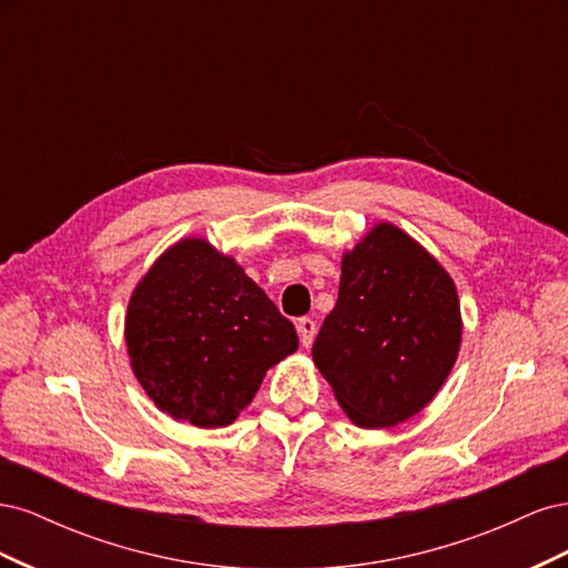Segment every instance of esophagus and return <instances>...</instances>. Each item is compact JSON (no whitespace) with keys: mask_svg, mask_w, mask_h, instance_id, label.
<instances>
[{"mask_svg":"<svg viewBox=\"0 0 568 568\" xmlns=\"http://www.w3.org/2000/svg\"><path fill=\"white\" fill-rule=\"evenodd\" d=\"M296 329H298V336H301V346H303V348H311L313 341H315V332H317L315 320L301 317V320L296 322Z\"/></svg>","mask_w":568,"mask_h":568,"instance_id":"1","label":"esophagus"}]
</instances>
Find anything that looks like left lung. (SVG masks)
Here are the masks:
<instances>
[{
	"label": "left lung",
	"instance_id": "1",
	"mask_svg": "<svg viewBox=\"0 0 568 568\" xmlns=\"http://www.w3.org/2000/svg\"><path fill=\"white\" fill-rule=\"evenodd\" d=\"M459 298L450 274L403 230L382 222L343 255L338 301L313 359L363 428L415 417L457 359Z\"/></svg>",
	"mask_w": 568,
	"mask_h": 568
}]
</instances>
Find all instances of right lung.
I'll list each match as a JSON object with an SVG mask.
<instances>
[{
    "label": "right lung",
    "instance_id": "right-lung-1",
    "mask_svg": "<svg viewBox=\"0 0 568 568\" xmlns=\"http://www.w3.org/2000/svg\"><path fill=\"white\" fill-rule=\"evenodd\" d=\"M125 341L134 376L170 417L227 426L298 336L265 291L203 239L168 248L136 284Z\"/></svg>",
    "mask_w": 568,
    "mask_h": 568
}]
</instances>
